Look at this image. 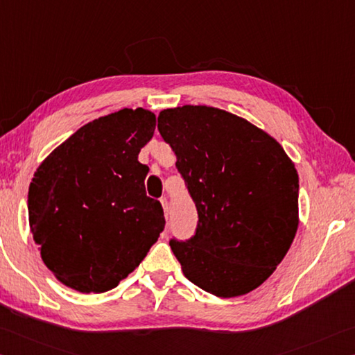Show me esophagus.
I'll list each match as a JSON object with an SVG mask.
<instances>
[{"label": "esophagus", "mask_w": 355, "mask_h": 355, "mask_svg": "<svg viewBox=\"0 0 355 355\" xmlns=\"http://www.w3.org/2000/svg\"><path fill=\"white\" fill-rule=\"evenodd\" d=\"M160 202H162V207H164V212H165V218L168 220V201H166V198H162V200H160Z\"/></svg>", "instance_id": "1"}]
</instances>
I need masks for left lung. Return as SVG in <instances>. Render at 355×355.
<instances>
[{"label":"left lung","mask_w":355,"mask_h":355,"mask_svg":"<svg viewBox=\"0 0 355 355\" xmlns=\"http://www.w3.org/2000/svg\"><path fill=\"white\" fill-rule=\"evenodd\" d=\"M157 120L198 210L193 237L170 240L184 276L220 297L250 293L293 243L295 164L271 135L226 110L182 105Z\"/></svg>","instance_id":"8db88e82"}]
</instances>
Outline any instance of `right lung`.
Here are the masks:
<instances>
[{"instance_id": "right-lung-1", "label": "right lung", "mask_w": 355, "mask_h": 355, "mask_svg": "<svg viewBox=\"0 0 355 355\" xmlns=\"http://www.w3.org/2000/svg\"><path fill=\"white\" fill-rule=\"evenodd\" d=\"M155 115L121 109L84 124L34 173L29 226L42 260L80 293L115 288L146 257L165 227L164 209L146 196L139 162Z\"/></svg>"}]
</instances>
